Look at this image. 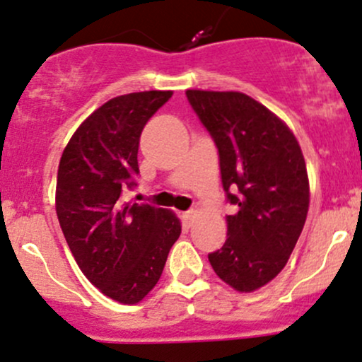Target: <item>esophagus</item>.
Instances as JSON below:
<instances>
[{"label":"esophagus","mask_w":362,"mask_h":362,"mask_svg":"<svg viewBox=\"0 0 362 362\" xmlns=\"http://www.w3.org/2000/svg\"><path fill=\"white\" fill-rule=\"evenodd\" d=\"M194 214H197V212H194V210H188V212L182 214V218H185V222H186V224H188V226L192 224V221H193Z\"/></svg>","instance_id":"obj_1"}]
</instances>
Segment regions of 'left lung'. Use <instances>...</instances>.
<instances>
[{
  "label": "left lung",
  "mask_w": 362,
  "mask_h": 362,
  "mask_svg": "<svg viewBox=\"0 0 362 362\" xmlns=\"http://www.w3.org/2000/svg\"><path fill=\"white\" fill-rule=\"evenodd\" d=\"M214 138L227 202L224 246L209 255L239 292L269 284L286 267L306 222L310 181L298 140L282 119L241 92L186 90Z\"/></svg>",
  "instance_id": "left-lung-1"
}]
</instances>
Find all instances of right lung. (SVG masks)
Wrapping results in <instances>:
<instances>
[{
  "label": "right lung",
  "instance_id": "right-lung-1",
  "mask_svg": "<svg viewBox=\"0 0 362 362\" xmlns=\"http://www.w3.org/2000/svg\"><path fill=\"white\" fill-rule=\"evenodd\" d=\"M170 95L148 90L107 100L73 133L59 160L56 214L64 239L85 277L123 304L153 289L181 234L170 210L121 200L136 186L141 129Z\"/></svg>",
  "mask_w": 362,
  "mask_h": 362
}]
</instances>
